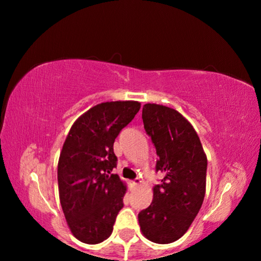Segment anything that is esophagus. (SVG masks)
<instances>
[{"label":"esophagus","instance_id":"esophagus-1","mask_svg":"<svg viewBox=\"0 0 261 261\" xmlns=\"http://www.w3.org/2000/svg\"><path fill=\"white\" fill-rule=\"evenodd\" d=\"M130 184H131V187H132V188L138 187V185L140 184V179H139V178H136L135 180H132V182H131Z\"/></svg>","mask_w":261,"mask_h":261}]
</instances>
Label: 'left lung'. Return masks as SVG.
Returning <instances> with one entry per match:
<instances>
[{"instance_id":"obj_1","label":"left lung","mask_w":261,"mask_h":261,"mask_svg":"<svg viewBox=\"0 0 261 261\" xmlns=\"http://www.w3.org/2000/svg\"><path fill=\"white\" fill-rule=\"evenodd\" d=\"M143 122L163 177L153 188L152 204L138 214L139 226L147 240L169 244L188 231L202 205L207 158L196 130L177 110L146 103Z\"/></svg>"}]
</instances>
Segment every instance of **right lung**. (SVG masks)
Segmentation results:
<instances>
[{
    "label": "right lung",
    "instance_id": "right-lung-1",
    "mask_svg": "<svg viewBox=\"0 0 261 261\" xmlns=\"http://www.w3.org/2000/svg\"><path fill=\"white\" fill-rule=\"evenodd\" d=\"M138 101H110L88 109L73 123L57 166L62 210L72 235L98 244L112 235L126 187L118 175L114 141L139 112Z\"/></svg>",
    "mask_w": 261,
    "mask_h": 261
}]
</instances>
